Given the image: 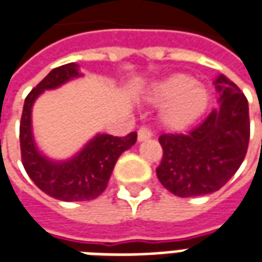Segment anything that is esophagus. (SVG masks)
Segmentation results:
<instances>
[{
  "instance_id": "34e87169",
  "label": "esophagus",
  "mask_w": 262,
  "mask_h": 262,
  "mask_svg": "<svg viewBox=\"0 0 262 262\" xmlns=\"http://www.w3.org/2000/svg\"><path fill=\"white\" fill-rule=\"evenodd\" d=\"M153 136V133L151 130L148 129L147 126H142L139 132H137V139H139V142H144V140H147L150 137Z\"/></svg>"
}]
</instances>
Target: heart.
Here are the masks:
<instances>
[{
  "label": "heart",
  "mask_w": 262,
  "mask_h": 262,
  "mask_svg": "<svg viewBox=\"0 0 262 262\" xmlns=\"http://www.w3.org/2000/svg\"><path fill=\"white\" fill-rule=\"evenodd\" d=\"M208 91L184 74L172 75L154 88L151 102L165 105L161 122L170 130H185L205 112L208 106Z\"/></svg>",
  "instance_id": "1"
}]
</instances>
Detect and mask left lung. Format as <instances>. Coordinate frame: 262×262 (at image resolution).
Returning a JSON list of instances; mask_svg holds the SVG:
<instances>
[{"instance_id": "1", "label": "left lung", "mask_w": 262, "mask_h": 262, "mask_svg": "<svg viewBox=\"0 0 262 262\" xmlns=\"http://www.w3.org/2000/svg\"><path fill=\"white\" fill-rule=\"evenodd\" d=\"M219 108L188 133L161 135L163 159L157 177L177 196L217 191L236 174L250 142L248 101L240 88L219 75L214 81Z\"/></svg>"}]
</instances>
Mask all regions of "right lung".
<instances>
[{"mask_svg":"<svg viewBox=\"0 0 262 262\" xmlns=\"http://www.w3.org/2000/svg\"><path fill=\"white\" fill-rule=\"evenodd\" d=\"M74 63L56 67L32 90L24 103L19 126L20 156L24 168L39 189L66 202L91 201L108 185L109 177L119 156L136 143L137 133L127 136L97 135L75 157L67 161H52L37 150L32 135V105L45 90H53L78 77Z\"/></svg>","mask_w":262,"mask_h":262,"instance_id":"add662e5","label":"right lung"}]
</instances>
